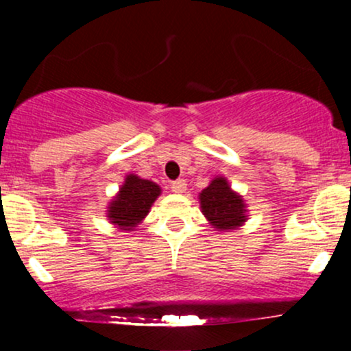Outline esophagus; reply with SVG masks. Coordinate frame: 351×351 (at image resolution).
<instances>
[{
  "label": "esophagus",
  "mask_w": 351,
  "mask_h": 351,
  "mask_svg": "<svg viewBox=\"0 0 351 351\" xmlns=\"http://www.w3.org/2000/svg\"><path fill=\"white\" fill-rule=\"evenodd\" d=\"M171 190L174 191V193H177V195L184 193V191L186 190V184H185V180H184V179H179V180L172 182V184H171Z\"/></svg>",
  "instance_id": "34e87169"
}]
</instances>
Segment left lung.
<instances>
[{
    "label": "left lung",
    "mask_w": 351,
    "mask_h": 351,
    "mask_svg": "<svg viewBox=\"0 0 351 351\" xmlns=\"http://www.w3.org/2000/svg\"><path fill=\"white\" fill-rule=\"evenodd\" d=\"M201 213L217 232H232L247 222V204L223 176L214 177L199 193Z\"/></svg>",
    "instance_id": "obj_1"
}]
</instances>
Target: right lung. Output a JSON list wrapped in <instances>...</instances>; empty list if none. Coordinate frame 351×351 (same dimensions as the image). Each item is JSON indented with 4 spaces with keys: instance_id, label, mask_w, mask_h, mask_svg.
<instances>
[{
    "instance_id": "1",
    "label": "right lung",
    "mask_w": 351,
    "mask_h": 351,
    "mask_svg": "<svg viewBox=\"0 0 351 351\" xmlns=\"http://www.w3.org/2000/svg\"><path fill=\"white\" fill-rule=\"evenodd\" d=\"M161 195V186L136 174L124 177V184L107 206V219L114 228L132 232L150 213Z\"/></svg>"
}]
</instances>
